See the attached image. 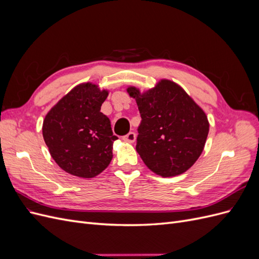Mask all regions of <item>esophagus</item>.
Wrapping results in <instances>:
<instances>
[{
  "label": "esophagus",
  "mask_w": 259,
  "mask_h": 259,
  "mask_svg": "<svg viewBox=\"0 0 259 259\" xmlns=\"http://www.w3.org/2000/svg\"><path fill=\"white\" fill-rule=\"evenodd\" d=\"M123 140L124 142H127V143H134L136 140V134L134 132H130L128 134H126L125 136H123Z\"/></svg>",
  "instance_id": "obj_1"
}]
</instances>
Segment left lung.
Returning <instances> with one entry per match:
<instances>
[{"instance_id":"1","label":"left lung","mask_w":259,"mask_h":259,"mask_svg":"<svg viewBox=\"0 0 259 259\" xmlns=\"http://www.w3.org/2000/svg\"><path fill=\"white\" fill-rule=\"evenodd\" d=\"M126 91L142 116L136 150L147 167L162 177L185 173L206 143L209 123L204 110L170 80L162 79L143 93L135 86Z\"/></svg>"}]
</instances>
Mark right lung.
Wrapping results in <instances>:
<instances>
[{
  "label": "right lung",
  "instance_id": "right-lung-1",
  "mask_svg": "<svg viewBox=\"0 0 259 259\" xmlns=\"http://www.w3.org/2000/svg\"><path fill=\"white\" fill-rule=\"evenodd\" d=\"M109 95L95 83L76 85L45 115L43 138L54 161L67 173L93 178L112 160L114 140L109 117L100 112Z\"/></svg>",
  "mask_w": 259,
  "mask_h": 259
}]
</instances>
